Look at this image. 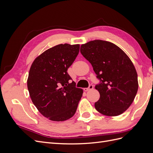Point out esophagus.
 <instances>
[{
  "instance_id": "34e87169",
  "label": "esophagus",
  "mask_w": 153,
  "mask_h": 153,
  "mask_svg": "<svg viewBox=\"0 0 153 153\" xmlns=\"http://www.w3.org/2000/svg\"><path fill=\"white\" fill-rule=\"evenodd\" d=\"M93 87H94L93 85L91 84V85H89V87H87V88H84V90L85 91H89V90H91V89H93Z\"/></svg>"
}]
</instances>
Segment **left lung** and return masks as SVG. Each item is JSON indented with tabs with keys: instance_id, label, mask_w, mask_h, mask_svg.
<instances>
[{
	"instance_id": "obj_1",
	"label": "left lung",
	"mask_w": 153,
	"mask_h": 153,
	"mask_svg": "<svg viewBox=\"0 0 153 153\" xmlns=\"http://www.w3.org/2000/svg\"><path fill=\"white\" fill-rule=\"evenodd\" d=\"M80 52L100 80L95 86L100 94L95 108L107 116L121 115L133 103L138 87L137 73L130 59L117 45L98 39L82 45Z\"/></svg>"
}]
</instances>
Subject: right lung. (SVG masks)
<instances>
[{
    "label": "right lung",
    "instance_id": "1",
    "mask_svg": "<svg viewBox=\"0 0 153 153\" xmlns=\"http://www.w3.org/2000/svg\"><path fill=\"white\" fill-rule=\"evenodd\" d=\"M80 45L61 44L46 50L32 64L27 87L32 103L43 116L64 121L75 114L83 90L67 71L79 53Z\"/></svg>",
    "mask_w": 153,
    "mask_h": 153
}]
</instances>
